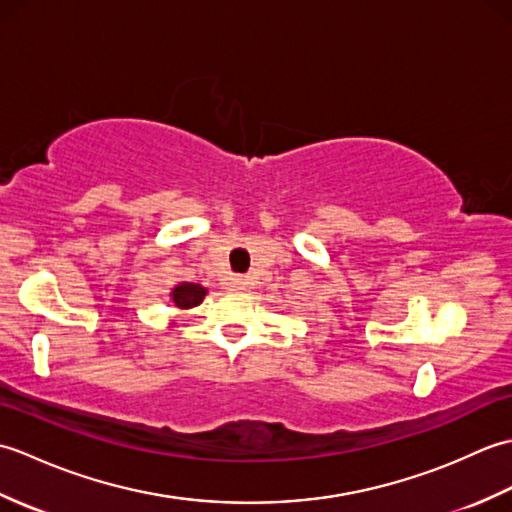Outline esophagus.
Returning a JSON list of instances; mask_svg holds the SVG:
<instances>
[{
    "label": "esophagus",
    "mask_w": 512,
    "mask_h": 512,
    "mask_svg": "<svg viewBox=\"0 0 512 512\" xmlns=\"http://www.w3.org/2000/svg\"><path fill=\"white\" fill-rule=\"evenodd\" d=\"M250 281L246 277H233V288L235 290H246Z\"/></svg>",
    "instance_id": "1"
}]
</instances>
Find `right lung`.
<instances>
[{"label":"right lung","mask_w":512,"mask_h":512,"mask_svg":"<svg viewBox=\"0 0 512 512\" xmlns=\"http://www.w3.org/2000/svg\"><path fill=\"white\" fill-rule=\"evenodd\" d=\"M204 295H206V290L200 284H187V281H184V284L173 288L171 297L178 308H195V306H200Z\"/></svg>","instance_id":"add662e5"}]
</instances>
